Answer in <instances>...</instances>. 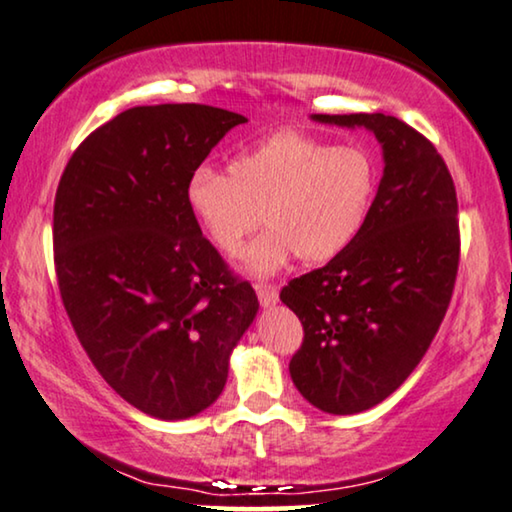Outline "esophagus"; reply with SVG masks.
Instances as JSON below:
<instances>
[{"label": "esophagus", "mask_w": 512, "mask_h": 512, "mask_svg": "<svg viewBox=\"0 0 512 512\" xmlns=\"http://www.w3.org/2000/svg\"><path fill=\"white\" fill-rule=\"evenodd\" d=\"M255 292H257L259 304H262L264 308L278 304V290H276V287H271V285H257Z\"/></svg>", "instance_id": "obj_1"}]
</instances>
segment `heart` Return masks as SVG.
<instances>
[{
    "label": "heart",
    "instance_id": "b5f03b06",
    "mask_svg": "<svg viewBox=\"0 0 512 512\" xmlns=\"http://www.w3.org/2000/svg\"><path fill=\"white\" fill-rule=\"evenodd\" d=\"M378 169L359 146H331L304 132H276L232 157L229 171L197 167L187 208L218 253L236 257L262 222V239L243 255L253 278L283 271L294 255L325 264L348 250L369 220Z\"/></svg>",
    "mask_w": 512,
    "mask_h": 512
}]
</instances>
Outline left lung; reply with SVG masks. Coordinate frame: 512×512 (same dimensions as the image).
<instances>
[{"label":"left lung","mask_w":512,"mask_h":512,"mask_svg":"<svg viewBox=\"0 0 512 512\" xmlns=\"http://www.w3.org/2000/svg\"><path fill=\"white\" fill-rule=\"evenodd\" d=\"M311 120L362 127L383 148V178L362 234L280 292L304 325L292 383L315 408L355 415L397 390L441 327L459 266L457 194L436 148L394 115Z\"/></svg>","instance_id":"8db88e82"}]
</instances>
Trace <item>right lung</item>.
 Masks as SVG:
<instances>
[{
	"instance_id": "right-lung-1",
	"label": "right lung",
	"mask_w": 512,
	"mask_h": 512,
	"mask_svg": "<svg viewBox=\"0 0 512 512\" xmlns=\"http://www.w3.org/2000/svg\"><path fill=\"white\" fill-rule=\"evenodd\" d=\"M243 122L206 104L134 106L78 146L57 187L55 271L71 325L106 383L157 420L220 397L259 311L185 199L192 171Z\"/></svg>"
}]
</instances>
